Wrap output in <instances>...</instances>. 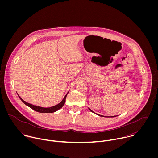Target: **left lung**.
Instances as JSON below:
<instances>
[{
	"mask_svg": "<svg viewBox=\"0 0 158 158\" xmlns=\"http://www.w3.org/2000/svg\"><path fill=\"white\" fill-rule=\"evenodd\" d=\"M89 110H90V111H92V113H94V112H93V111H92L91 110H90V109H89ZM100 115V116H103V115ZM103 117H104V116H103ZM113 117H115V116H113Z\"/></svg>",
	"mask_w": 158,
	"mask_h": 158,
	"instance_id": "left-lung-1",
	"label": "left lung"
}]
</instances>
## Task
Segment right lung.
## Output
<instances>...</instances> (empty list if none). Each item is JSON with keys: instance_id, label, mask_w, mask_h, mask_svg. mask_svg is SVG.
<instances>
[{"instance_id": "right-lung-1", "label": "right lung", "mask_w": 158, "mask_h": 158, "mask_svg": "<svg viewBox=\"0 0 158 158\" xmlns=\"http://www.w3.org/2000/svg\"><path fill=\"white\" fill-rule=\"evenodd\" d=\"M67 94L65 95L64 98H63V100L61 101V103H60L59 104L54 106H52V107H50V108H43V107H40V106H35V105H33L30 103H28L26 102H25L24 100H23V99L19 97L20 99L23 101V103L24 104H25L27 106H29L30 108H31L32 110H33L34 111H37L38 113H53V112H55L56 111H58V110H60V108H61L63 105H64L65 103V102H66V96H67Z\"/></svg>"}]
</instances>
